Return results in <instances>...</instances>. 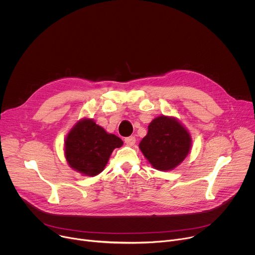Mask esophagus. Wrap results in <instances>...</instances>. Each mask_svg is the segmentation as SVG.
<instances>
[{
  "instance_id": "34e87169",
  "label": "esophagus",
  "mask_w": 255,
  "mask_h": 255,
  "mask_svg": "<svg viewBox=\"0 0 255 255\" xmlns=\"http://www.w3.org/2000/svg\"><path fill=\"white\" fill-rule=\"evenodd\" d=\"M125 143L128 146H132L135 143V138L134 136H128V138L125 139Z\"/></svg>"
}]
</instances>
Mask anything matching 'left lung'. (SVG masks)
I'll return each instance as SVG.
<instances>
[{"mask_svg": "<svg viewBox=\"0 0 255 255\" xmlns=\"http://www.w3.org/2000/svg\"><path fill=\"white\" fill-rule=\"evenodd\" d=\"M191 142L189 131L177 120L162 115L151 122L139 147L154 168L164 171L186 158Z\"/></svg>", "mask_w": 255, "mask_h": 255, "instance_id": "1", "label": "left lung"}]
</instances>
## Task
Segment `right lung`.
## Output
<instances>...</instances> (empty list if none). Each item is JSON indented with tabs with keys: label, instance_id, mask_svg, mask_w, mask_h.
Wrapping results in <instances>:
<instances>
[{
	"label": "right lung",
	"instance_id": "1",
	"mask_svg": "<svg viewBox=\"0 0 255 255\" xmlns=\"http://www.w3.org/2000/svg\"><path fill=\"white\" fill-rule=\"evenodd\" d=\"M123 144L121 138L108 133L93 120H83L66 136L65 157L74 170L94 177L104 169L112 151Z\"/></svg>",
	"mask_w": 255,
	"mask_h": 255
}]
</instances>
